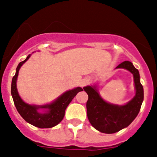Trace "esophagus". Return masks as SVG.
<instances>
[{
  "label": "esophagus",
  "mask_w": 157,
  "mask_h": 157,
  "mask_svg": "<svg viewBox=\"0 0 157 157\" xmlns=\"http://www.w3.org/2000/svg\"><path fill=\"white\" fill-rule=\"evenodd\" d=\"M89 83V80L88 79H83V80L80 81V86L81 87H84V86H86L87 84H88Z\"/></svg>",
  "instance_id": "esophagus-1"
}]
</instances>
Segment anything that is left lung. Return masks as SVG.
<instances>
[{
	"label": "left lung",
	"instance_id": "left-lung-1",
	"mask_svg": "<svg viewBox=\"0 0 157 157\" xmlns=\"http://www.w3.org/2000/svg\"><path fill=\"white\" fill-rule=\"evenodd\" d=\"M118 68L128 70L134 78L136 95L125 105H114L105 101L101 97L97 85L83 87L88 95L87 114L89 121L94 128L106 134L115 133L128 127L138 115L144 98L139 70L129 61L120 63L116 67Z\"/></svg>",
	"mask_w": 157,
	"mask_h": 157
}]
</instances>
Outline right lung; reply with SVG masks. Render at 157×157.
Segmentation results:
<instances>
[{
  "label": "right lung",
  "instance_id": "add662e5",
  "mask_svg": "<svg viewBox=\"0 0 157 157\" xmlns=\"http://www.w3.org/2000/svg\"><path fill=\"white\" fill-rule=\"evenodd\" d=\"M30 56L31 54H29L24 61L19 63L16 68L15 75L13 77L11 81V96L17 111L28 123L40 128H52L58 125L62 121L65 115L66 108L77 95V94L82 91L83 89L78 87L67 90L58 97L52 103L47 105H34L25 103L23 101L17 92V79L19 70ZM40 109H43L44 112H39Z\"/></svg>",
  "mask_w": 157,
  "mask_h": 157
}]
</instances>
